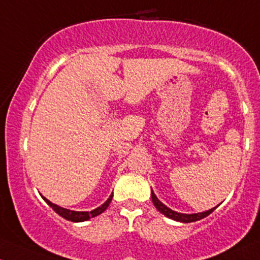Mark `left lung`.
<instances>
[{"instance_id": "left-lung-1", "label": "left lung", "mask_w": 260, "mask_h": 260, "mask_svg": "<svg viewBox=\"0 0 260 260\" xmlns=\"http://www.w3.org/2000/svg\"><path fill=\"white\" fill-rule=\"evenodd\" d=\"M152 201L155 206V209L159 211V212L162 213L164 216H167L168 218H172L174 221H178V222H182V223H190V222H195L199 221V219L205 218L206 216H209L216 207L213 209L205 211V212H198V213H180V212H176V211H173L172 209H169L168 206H165L164 204L156 198V195L154 193V191L152 190Z\"/></svg>"}]
</instances>
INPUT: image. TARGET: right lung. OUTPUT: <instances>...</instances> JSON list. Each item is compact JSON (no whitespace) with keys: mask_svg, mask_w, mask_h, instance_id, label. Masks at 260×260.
<instances>
[{"mask_svg":"<svg viewBox=\"0 0 260 260\" xmlns=\"http://www.w3.org/2000/svg\"><path fill=\"white\" fill-rule=\"evenodd\" d=\"M43 200H44L45 202H47L48 205L55 211L56 213H58L59 216H61L62 218L68 219V221H71V222H84V221H87V219L92 218V217H96V216L101 215L102 212H104L105 210L107 209L108 205L111 204V201H112V198H113V193H111L110 198H108L106 201L104 202V204L101 205V206L98 207V209L92 210V211H73V210H68V209H64V207L61 206H58V205L53 204V202H50L49 200L45 199L44 196H42Z\"/></svg>","mask_w":260,"mask_h":260,"instance_id":"add662e5","label":"right lung"}]
</instances>
